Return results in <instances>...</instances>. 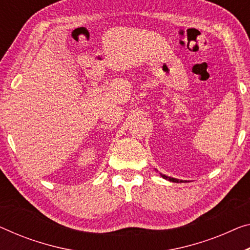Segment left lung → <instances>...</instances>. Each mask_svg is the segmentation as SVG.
<instances>
[{"label":"left lung","mask_w":250,"mask_h":250,"mask_svg":"<svg viewBox=\"0 0 250 250\" xmlns=\"http://www.w3.org/2000/svg\"><path fill=\"white\" fill-rule=\"evenodd\" d=\"M164 179L168 180V181H172V182H183V181H180L178 179H173V178H170V176H167V175H162Z\"/></svg>","instance_id":"left-lung-1"}]
</instances>
